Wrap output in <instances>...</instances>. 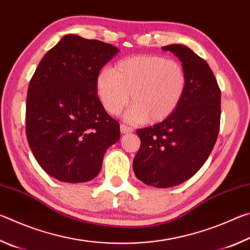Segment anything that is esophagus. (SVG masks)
<instances>
[{
    "label": "esophagus",
    "mask_w": 250,
    "mask_h": 250,
    "mask_svg": "<svg viewBox=\"0 0 250 250\" xmlns=\"http://www.w3.org/2000/svg\"><path fill=\"white\" fill-rule=\"evenodd\" d=\"M120 131L121 133H132L133 132V128L132 126H128L126 125H120Z\"/></svg>",
    "instance_id": "obj_1"
}]
</instances>
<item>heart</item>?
<instances>
[{
    "mask_svg": "<svg viewBox=\"0 0 250 250\" xmlns=\"http://www.w3.org/2000/svg\"><path fill=\"white\" fill-rule=\"evenodd\" d=\"M97 94L111 115L121 112L129 100L132 107L125 119L159 122L179 107L186 89V73L175 59L141 54L121 59L113 69L97 77Z\"/></svg>",
    "mask_w": 250,
    "mask_h": 250,
    "instance_id": "obj_1",
    "label": "heart"
}]
</instances>
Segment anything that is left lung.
<instances>
[{
    "label": "left lung",
    "instance_id": "left-lung-1",
    "mask_svg": "<svg viewBox=\"0 0 250 250\" xmlns=\"http://www.w3.org/2000/svg\"><path fill=\"white\" fill-rule=\"evenodd\" d=\"M180 59L186 89L174 112L162 122L137 130L141 146L133 160L135 176L159 188L179 185L205 163L221 122V90L204 59L181 44L162 47Z\"/></svg>",
    "mask_w": 250,
    "mask_h": 250
}]
</instances>
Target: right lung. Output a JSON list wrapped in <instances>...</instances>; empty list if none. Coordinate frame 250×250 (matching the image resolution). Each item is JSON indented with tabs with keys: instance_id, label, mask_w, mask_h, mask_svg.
<instances>
[{
	"instance_id": "add662e5",
	"label": "right lung",
	"mask_w": 250,
	"mask_h": 250,
	"mask_svg": "<svg viewBox=\"0 0 250 250\" xmlns=\"http://www.w3.org/2000/svg\"><path fill=\"white\" fill-rule=\"evenodd\" d=\"M119 53L115 46L68 34L34 73L26 98L29 147L48 175L67 183L99 174L108 147L120 139L119 122L97 97V77Z\"/></svg>"
}]
</instances>
